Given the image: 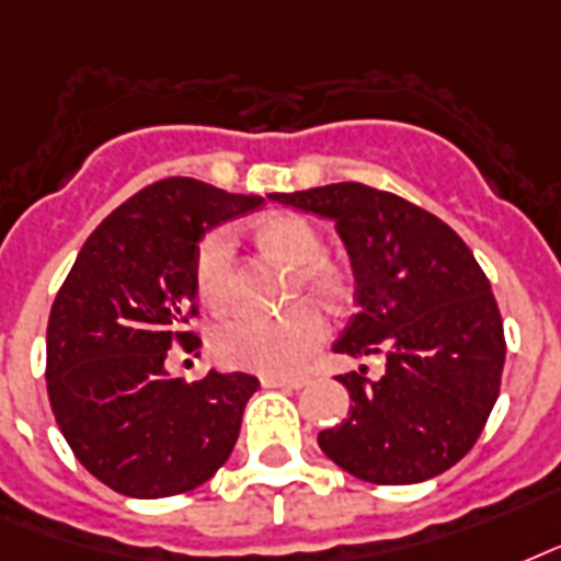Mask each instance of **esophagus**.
<instances>
[{
  "mask_svg": "<svg viewBox=\"0 0 561 561\" xmlns=\"http://www.w3.org/2000/svg\"><path fill=\"white\" fill-rule=\"evenodd\" d=\"M260 383L266 389H301L307 386V375H263Z\"/></svg>",
  "mask_w": 561,
  "mask_h": 561,
  "instance_id": "1",
  "label": "esophagus"
}]
</instances>
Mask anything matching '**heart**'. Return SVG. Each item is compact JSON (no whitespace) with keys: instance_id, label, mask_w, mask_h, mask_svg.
<instances>
[{"instance_id":"1","label":"heart","mask_w":561,"mask_h":561,"mask_svg":"<svg viewBox=\"0 0 561 561\" xmlns=\"http://www.w3.org/2000/svg\"><path fill=\"white\" fill-rule=\"evenodd\" d=\"M257 237L266 249L298 266L295 295L310 293L330 307L348 298V277L342 268L321 260L324 257V240L312 221H307L304 216H293V213L268 216L257 225ZM193 280L195 293L207 307H221L231 298V231H213L204 237L195 251ZM324 340H328L324 312L312 301H301L280 316L233 312L213 328L210 351L213 357L228 368L286 375L301 366Z\"/></svg>"}]
</instances>
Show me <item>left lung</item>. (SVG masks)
Instances as JSON below:
<instances>
[{"mask_svg":"<svg viewBox=\"0 0 561 561\" xmlns=\"http://www.w3.org/2000/svg\"><path fill=\"white\" fill-rule=\"evenodd\" d=\"M268 198L336 221L357 312L333 351L386 357L380 380L366 366L340 375L354 403L321 430V450L377 485L457 466L483 433L506 359L501 310L471 249L419 204L354 181Z\"/></svg>","mask_w":561,"mask_h":561,"instance_id":"obj_1","label":"left lung"}]
</instances>
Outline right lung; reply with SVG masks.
<instances>
[{
	"instance_id": "obj_1",
	"label": "right lung",
	"mask_w": 561,
	"mask_h": 561,
	"mask_svg": "<svg viewBox=\"0 0 561 561\" xmlns=\"http://www.w3.org/2000/svg\"><path fill=\"white\" fill-rule=\"evenodd\" d=\"M237 195L167 178L131 195L87 237L46 328V389L78 462L128 497H169L207 483L240 436L260 380L242 371L186 383L167 351L202 345L195 251L210 228L257 210Z\"/></svg>"
}]
</instances>
